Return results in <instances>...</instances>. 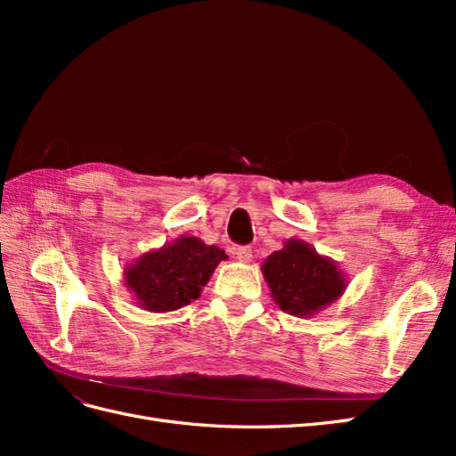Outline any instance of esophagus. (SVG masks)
<instances>
[{"mask_svg":"<svg viewBox=\"0 0 456 456\" xmlns=\"http://www.w3.org/2000/svg\"><path fill=\"white\" fill-rule=\"evenodd\" d=\"M233 255H236V258L240 262H249L253 258V249L249 245H241V247H236V249H233Z\"/></svg>","mask_w":456,"mask_h":456,"instance_id":"obj_1","label":"esophagus"}]
</instances>
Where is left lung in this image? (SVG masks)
Instances as JSON below:
<instances>
[{
	"label": "left lung",
	"mask_w": 456,
	"mask_h": 456,
	"mask_svg": "<svg viewBox=\"0 0 456 456\" xmlns=\"http://www.w3.org/2000/svg\"><path fill=\"white\" fill-rule=\"evenodd\" d=\"M262 273L270 285L275 305L293 315H312L337 300L344 291V275L325 256L298 240L287 241L272 253Z\"/></svg>",
	"instance_id": "left-lung-1"
}]
</instances>
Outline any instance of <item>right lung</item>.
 Listing matches in <instances>:
<instances>
[{
    "label": "right lung",
    "instance_id": "1",
    "mask_svg": "<svg viewBox=\"0 0 456 456\" xmlns=\"http://www.w3.org/2000/svg\"><path fill=\"white\" fill-rule=\"evenodd\" d=\"M226 258L220 247L183 236L127 268L126 283L142 308L171 312L196 300L218 262Z\"/></svg>",
    "mask_w": 456,
    "mask_h": 456
}]
</instances>
